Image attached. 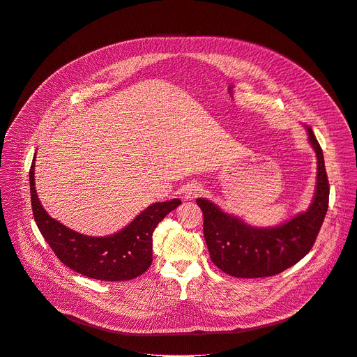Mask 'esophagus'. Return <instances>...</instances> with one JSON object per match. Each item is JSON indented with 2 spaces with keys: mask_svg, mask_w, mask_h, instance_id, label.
I'll use <instances>...</instances> for the list:
<instances>
[{
  "mask_svg": "<svg viewBox=\"0 0 357 357\" xmlns=\"http://www.w3.org/2000/svg\"><path fill=\"white\" fill-rule=\"evenodd\" d=\"M202 193V189H200V186L199 185H188L185 189H183V196H185V199H188V200H193L195 197H197L199 195Z\"/></svg>",
  "mask_w": 357,
  "mask_h": 357,
  "instance_id": "1",
  "label": "esophagus"
}]
</instances>
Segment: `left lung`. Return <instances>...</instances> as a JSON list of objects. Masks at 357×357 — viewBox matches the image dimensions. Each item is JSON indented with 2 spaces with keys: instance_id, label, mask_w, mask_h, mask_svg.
<instances>
[{
  "instance_id": "8db88e82",
  "label": "left lung",
  "mask_w": 357,
  "mask_h": 357,
  "mask_svg": "<svg viewBox=\"0 0 357 357\" xmlns=\"http://www.w3.org/2000/svg\"><path fill=\"white\" fill-rule=\"evenodd\" d=\"M305 129L318 164L315 193L305 211L276 227H254L207 199H196L203 211L210 258L224 273L247 279L273 276L296 265L312 248L328 210L329 183L322 150L312 130Z\"/></svg>"
}]
</instances>
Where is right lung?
Here are the masks:
<instances>
[{
	"mask_svg": "<svg viewBox=\"0 0 357 357\" xmlns=\"http://www.w3.org/2000/svg\"><path fill=\"white\" fill-rule=\"evenodd\" d=\"M36 155V154H35ZM35 160L29 171L31 200L36 225L57 258L86 278L122 282L143 275L153 262V232L182 202H158L143 210L123 229L106 236L77 232L49 215L35 189Z\"/></svg>",
	"mask_w": 357,
	"mask_h": 357,
	"instance_id": "1",
	"label": "right lung"
}]
</instances>
